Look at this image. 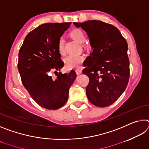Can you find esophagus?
<instances>
[{
	"label": "esophagus",
	"mask_w": 149,
	"mask_h": 149,
	"mask_svg": "<svg viewBox=\"0 0 149 149\" xmlns=\"http://www.w3.org/2000/svg\"><path fill=\"white\" fill-rule=\"evenodd\" d=\"M82 73V70H80V69H77L76 70V74L77 75H79Z\"/></svg>",
	"instance_id": "obj_1"
}]
</instances>
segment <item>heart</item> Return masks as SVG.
I'll use <instances>...</instances> for the list:
<instances>
[{
  "mask_svg": "<svg viewBox=\"0 0 149 149\" xmlns=\"http://www.w3.org/2000/svg\"><path fill=\"white\" fill-rule=\"evenodd\" d=\"M70 35L75 41L83 43L86 39V35L83 30L80 29H75L70 32ZM58 50L60 54L64 53V41L63 38H60L58 42ZM85 60V57L82 55H69L65 58L64 61L66 68L70 69H78L81 67L83 62Z\"/></svg>",
  "mask_w": 149,
  "mask_h": 149,
  "instance_id": "obj_1",
  "label": "heart"
}]
</instances>
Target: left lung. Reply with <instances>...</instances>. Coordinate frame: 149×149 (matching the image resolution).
Masks as SVG:
<instances>
[{"instance_id":"left-lung-1","label":"left lung","mask_w":149,"mask_h":149,"mask_svg":"<svg viewBox=\"0 0 149 149\" xmlns=\"http://www.w3.org/2000/svg\"><path fill=\"white\" fill-rule=\"evenodd\" d=\"M74 24L87 33L93 48L83 70L89 78L88 99L97 107H108L116 101L129 81L127 42L118 28L100 20Z\"/></svg>"}]
</instances>
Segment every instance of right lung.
<instances>
[{"label":"right lung","instance_id":"obj_1","mask_svg":"<svg viewBox=\"0 0 149 149\" xmlns=\"http://www.w3.org/2000/svg\"><path fill=\"white\" fill-rule=\"evenodd\" d=\"M71 24L41 25L27 35L19 51L17 69L22 84L35 102L48 110L58 109L65 104L76 78L73 70L68 74L60 72L64 62L58 42ZM52 71L56 78L50 76Z\"/></svg>","mask_w":149,"mask_h":149}]
</instances>
